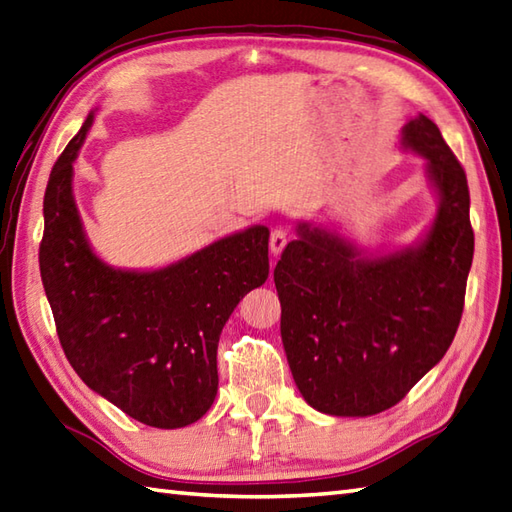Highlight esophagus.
Masks as SVG:
<instances>
[{
    "label": "esophagus",
    "instance_id": "1",
    "mask_svg": "<svg viewBox=\"0 0 512 512\" xmlns=\"http://www.w3.org/2000/svg\"><path fill=\"white\" fill-rule=\"evenodd\" d=\"M285 245H287V232L282 230V227H276V230H271V236H269L271 254L280 256L282 249H285Z\"/></svg>",
    "mask_w": 512,
    "mask_h": 512
}]
</instances>
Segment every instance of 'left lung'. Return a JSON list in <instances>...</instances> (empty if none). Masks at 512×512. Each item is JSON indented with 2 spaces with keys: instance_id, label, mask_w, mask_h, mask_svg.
<instances>
[{
  "instance_id": "left-lung-1",
  "label": "left lung",
  "mask_w": 512,
  "mask_h": 512,
  "mask_svg": "<svg viewBox=\"0 0 512 512\" xmlns=\"http://www.w3.org/2000/svg\"><path fill=\"white\" fill-rule=\"evenodd\" d=\"M438 195L429 230L366 252L335 227L300 221L274 269L280 335L304 401L331 416L390 410L445 357L473 260L467 175L423 113L401 131Z\"/></svg>"
}]
</instances>
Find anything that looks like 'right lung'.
<instances>
[{
	"mask_svg": "<svg viewBox=\"0 0 512 512\" xmlns=\"http://www.w3.org/2000/svg\"><path fill=\"white\" fill-rule=\"evenodd\" d=\"M89 113L56 160L43 197L39 267L67 361L102 399L140 423L177 429L210 410L217 346L245 295L269 276V230L252 225L160 269L98 258L72 179Z\"/></svg>",
	"mask_w": 512,
	"mask_h": 512,
	"instance_id": "obj_1",
	"label": "right lung"
}]
</instances>
